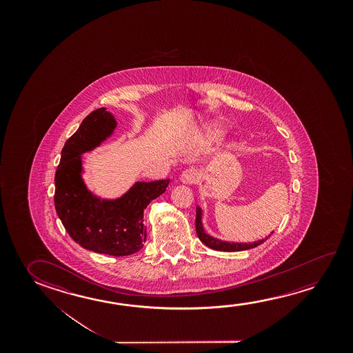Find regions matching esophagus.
<instances>
[{
	"mask_svg": "<svg viewBox=\"0 0 353 353\" xmlns=\"http://www.w3.org/2000/svg\"><path fill=\"white\" fill-rule=\"evenodd\" d=\"M181 182L185 185H192L196 183V181L199 179V172L194 170V168H187L182 174H181Z\"/></svg>",
	"mask_w": 353,
	"mask_h": 353,
	"instance_id": "obj_1",
	"label": "esophagus"
}]
</instances>
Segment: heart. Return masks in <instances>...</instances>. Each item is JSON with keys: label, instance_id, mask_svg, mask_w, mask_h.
Here are the masks:
<instances>
[{"label": "heart", "instance_id": "obj_1", "mask_svg": "<svg viewBox=\"0 0 353 353\" xmlns=\"http://www.w3.org/2000/svg\"><path fill=\"white\" fill-rule=\"evenodd\" d=\"M208 134L210 138L218 139V138H220V137L224 134V129L221 127H218V125H213V127L209 128Z\"/></svg>", "mask_w": 353, "mask_h": 353}]
</instances>
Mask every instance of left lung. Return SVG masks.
<instances>
[{
	"mask_svg": "<svg viewBox=\"0 0 353 353\" xmlns=\"http://www.w3.org/2000/svg\"><path fill=\"white\" fill-rule=\"evenodd\" d=\"M196 235L199 237V240L202 241L204 245H207L210 249L216 250V251H225V252H234V251H245V250L254 249L257 248L261 243H265L268 237L271 236L273 232L268 235V236L262 239V240H257L254 243H230V241H223L216 237L210 236L209 234L204 230L203 226V210L199 205H196Z\"/></svg>",
	"mask_w": 353,
	"mask_h": 353,
	"instance_id": "obj_1",
	"label": "left lung"
}]
</instances>
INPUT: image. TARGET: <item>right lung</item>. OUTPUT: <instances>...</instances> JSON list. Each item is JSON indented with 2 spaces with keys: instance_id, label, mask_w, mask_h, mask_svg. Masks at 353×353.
<instances>
[{
  "instance_id": "right-lung-1",
  "label": "right lung",
  "mask_w": 353,
  "mask_h": 353,
  "mask_svg": "<svg viewBox=\"0 0 353 353\" xmlns=\"http://www.w3.org/2000/svg\"><path fill=\"white\" fill-rule=\"evenodd\" d=\"M116 128V118L105 108L93 110L82 121L61 150L54 203L66 232L83 249L128 256L144 246V209L165 193L170 179L138 181L116 199L93 194L83 179L82 154L96 149L112 137Z\"/></svg>"
}]
</instances>
